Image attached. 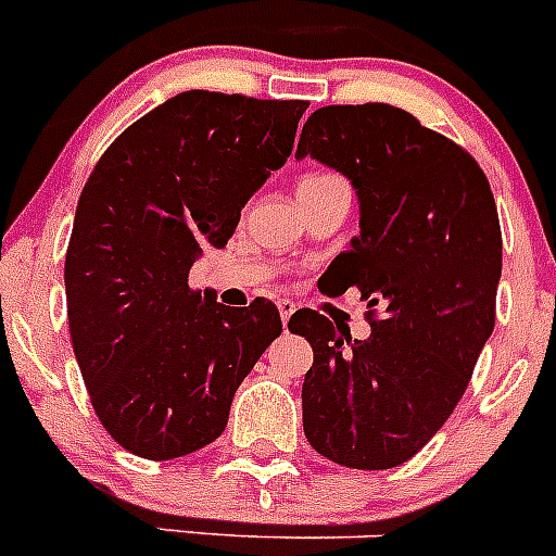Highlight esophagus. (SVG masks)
<instances>
[{
	"label": "esophagus",
	"instance_id": "1",
	"mask_svg": "<svg viewBox=\"0 0 556 556\" xmlns=\"http://www.w3.org/2000/svg\"><path fill=\"white\" fill-rule=\"evenodd\" d=\"M294 308H298V303H294L292 298H278V312H281L283 326H287V323H289V317H292V314H294Z\"/></svg>",
	"mask_w": 556,
	"mask_h": 556
}]
</instances>
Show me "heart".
<instances>
[{
  "label": "heart",
  "instance_id": "1",
  "mask_svg": "<svg viewBox=\"0 0 556 556\" xmlns=\"http://www.w3.org/2000/svg\"><path fill=\"white\" fill-rule=\"evenodd\" d=\"M320 178H328V175H308V178H303L301 184H312V180H320Z\"/></svg>",
  "mask_w": 556,
  "mask_h": 556
}]
</instances>
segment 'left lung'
<instances>
[{"label": "left lung", "instance_id": "left-lung-1", "mask_svg": "<svg viewBox=\"0 0 556 556\" xmlns=\"http://www.w3.org/2000/svg\"><path fill=\"white\" fill-rule=\"evenodd\" d=\"M306 155L356 189L358 236L331 273L367 301L370 337L312 308L292 314L314 351L303 431L337 465L397 468L443 429L493 333V191L470 152L384 102L314 111L294 159Z\"/></svg>", "mask_w": 556, "mask_h": 556}]
</instances>
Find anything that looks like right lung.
<instances>
[{
	"instance_id": "right-lung-1",
	"label": "right lung",
	"mask_w": 556,
	"mask_h": 556,
	"mask_svg": "<svg viewBox=\"0 0 556 556\" xmlns=\"http://www.w3.org/2000/svg\"><path fill=\"white\" fill-rule=\"evenodd\" d=\"M308 102L184 91L97 161L66 250L72 348L100 424L125 451L175 459L214 443L233 392L283 331L269 301L223 306L189 287L292 155Z\"/></svg>"
}]
</instances>
